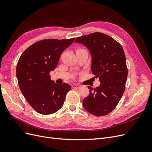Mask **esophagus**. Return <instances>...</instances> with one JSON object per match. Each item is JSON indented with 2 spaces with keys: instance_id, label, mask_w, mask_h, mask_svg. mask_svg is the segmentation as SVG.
<instances>
[{
  "instance_id": "34e87169",
  "label": "esophagus",
  "mask_w": 152,
  "mask_h": 152,
  "mask_svg": "<svg viewBox=\"0 0 152 152\" xmlns=\"http://www.w3.org/2000/svg\"><path fill=\"white\" fill-rule=\"evenodd\" d=\"M72 87H73V89H79V88H80V86L79 85L75 84H73V85H72Z\"/></svg>"
}]
</instances>
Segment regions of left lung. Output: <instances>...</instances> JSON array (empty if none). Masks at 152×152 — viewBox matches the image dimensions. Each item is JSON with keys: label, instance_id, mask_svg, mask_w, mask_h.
I'll return each instance as SVG.
<instances>
[{"label": "left lung", "instance_id": "obj_1", "mask_svg": "<svg viewBox=\"0 0 152 152\" xmlns=\"http://www.w3.org/2000/svg\"><path fill=\"white\" fill-rule=\"evenodd\" d=\"M75 42L89 49L92 73L100 81L96 88L88 86L90 93L82 104L94 115H106L117 107L125 91L127 68L124 49L111 37L99 32L79 37Z\"/></svg>", "mask_w": 152, "mask_h": 152}]
</instances>
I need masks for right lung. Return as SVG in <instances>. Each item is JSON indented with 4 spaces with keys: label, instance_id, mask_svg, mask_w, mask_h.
<instances>
[{
    "label": "right lung",
    "instance_id": "add662e5",
    "mask_svg": "<svg viewBox=\"0 0 152 152\" xmlns=\"http://www.w3.org/2000/svg\"><path fill=\"white\" fill-rule=\"evenodd\" d=\"M74 40L39 41L27 48L18 60L16 77L20 89L37 112L49 115L63 107L71 87L66 83H55L50 80L49 72L56 67L61 54Z\"/></svg>",
    "mask_w": 152,
    "mask_h": 152
}]
</instances>
